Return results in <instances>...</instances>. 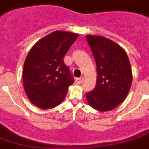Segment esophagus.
<instances>
[{
	"mask_svg": "<svg viewBox=\"0 0 149 149\" xmlns=\"http://www.w3.org/2000/svg\"><path fill=\"white\" fill-rule=\"evenodd\" d=\"M83 81H84V77H78V78H76V82H77V84H78L82 83Z\"/></svg>",
	"mask_w": 149,
	"mask_h": 149,
	"instance_id": "obj_1",
	"label": "esophagus"
}]
</instances>
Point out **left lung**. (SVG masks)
I'll return each instance as SVG.
<instances>
[{"instance_id": "left-lung-1", "label": "left lung", "mask_w": 149, "mask_h": 149, "mask_svg": "<svg viewBox=\"0 0 149 149\" xmlns=\"http://www.w3.org/2000/svg\"><path fill=\"white\" fill-rule=\"evenodd\" d=\"M87 40L96 61V87L86 93L89 105L100 111L116 108L127 96L131 87L132 70L123 48L104 37L87 35Z\"/></svg>"}]
</instances>
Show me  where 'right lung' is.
I'll list each match as a JSON object with an SVG mask.
<instances>
[{
    "mask_svg": "<svg viewBox=\"0 0 149 149\" xmlns=\"http://www.w3.org/2000/svg\"><path fill=\"white\" fill-rule=\"evenodd\" d=\"M77 37L75 33L53 31L38 40L28 53L22 73L24 90L38 108L59 105L74 83L63 58Z\"/></svg>",
    "mask_w": 149,
    "mask_h": 149,
    "instance_id": "right-lung-1",
    "label": "right lung"
}]
</instances>
